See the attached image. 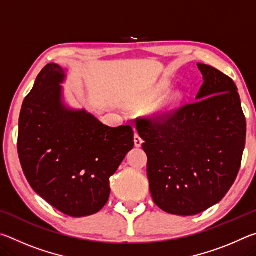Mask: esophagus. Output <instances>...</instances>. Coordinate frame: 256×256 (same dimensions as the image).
<instances>
[{"label":"esophagus","mask_w":256,"mask_h":256,"mask_svg":"<svg viewBox=\"0 0 256 256\" xmlns=\"http://www.w3.org/2000/svg\"><path fill=\"white\" fill-rule=\"evenodd\" d=\"M142 142L144 141H142V138L140 136V134L136 132V134H134V144H136V146H141Z\"/></svg>","instance_id":"34e87169"}]
</instances>
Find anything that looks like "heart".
Segmentation results:
<instances>
[{
  "mask_svg": "<svg viewBox=\"0 0 256 256\" xmlns=\"http://www.w3.org/2000/svg\"><path fill=\"white\" fill-rule=\"evenodd\" d=\"M168 82L167 81H162V84H160L157 88H156V90L154 92V94H159V92H164V89H167V86H168ZM180 98V94H174V97H172V102H177L178 100V99Z\"/></svg>",
  "mask_w": 256,
  "mask_h": 256,
  "instance_id": "heart-1",
  "label": "heart"
}]
</instances>
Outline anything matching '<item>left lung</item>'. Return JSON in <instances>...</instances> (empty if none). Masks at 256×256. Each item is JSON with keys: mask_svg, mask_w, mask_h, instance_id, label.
Masks as SVG:
<instances>
[{"mask_svg": "<svg viewBox=\"0 0 256 256\" xmlns=\"http://www.w3.org/2000/svg\"><path fill=\"white\" fill-rule=\"evenodd\" d=\"M198 68L204 82L196 102L136 123L152 200L176 216L201 214L222 201L245 148L246 118L235 82L210 66Z\"/></svg>", "mask_w": 256, "mask_h": 256, "instance_id": "obj_1", "label": "left lung"}]
</instances>
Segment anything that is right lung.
I'll return each mask as SVG.
<instances>
[{
  "label": "right lung",
  "instance_id": "add662e5",
  "mask_svg": "<svg viewBox=\"0 0 256 256\" xmlns=\"http://www.w3.org/2000/svg\"><path fill=\"white\" fill-rule=\"evenodd\" d=\"M63 68L50 63L38 74L19 118L18 154L28 183L52 206L70 216L100 211L110 178L134 146L130 125L110 128L86 110L60 102Z\"/></svg>",
  "mask_w": 256,
  "mask_h": 256
}]
</instances>
